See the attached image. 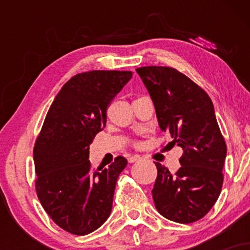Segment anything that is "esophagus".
I'll return each instance as SVG.
<instances>
[{"label":"esophagus","instance_id":"obj_1","mask_svg":"<svg viewBox=\"0 0 250 250\" xmlns=\"http://www.w3.org/2000/svg\"><path fill=\"white\" fill-rule=\"evenodd\" d=\"M139 160H141V156H140V155H131V156L128 157V161L130 163L139 161Z\"/></svg>","mask_w":250,"mask_h":250}]
</instances>
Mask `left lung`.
<instances>
[{
  "mask_svg": "<svg viewBox=\"0 0 250 250\" xmlns=\"http://www.w3.org/2000/svg\"><path fill=\"white\" fill-rule=\"evenodd\" d=\"M153 100L159 125L182 147L175 174L155 162L153 199L157 211L179 223L202 219L222 189L227 146L208 94L185 74L170 67L136 69Z\"/></svg>",
  "mask_w": 250,
  "mask_h": 250,
  "instance_id": "8db88e82",
  "label": "left lung"
}]
</instances>
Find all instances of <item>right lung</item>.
Returning <instances> with one entry per match:
<instances>
[{"mask_svg": "<svg viewBox=\"0 0 250 250\" xmlns=\"http://www.w3.org/2000/svg\"><path fill=\"white\" fill-rule=\"evenodd\" d=\"M133 76L131 71L77 74L51 103L34 146L36 194L60 228L87 235L110 215L119 175L127 160L91 169L89 145L105 127L107 108Z\"/></svg>", "mask_w": 250, "mask_h": 250, "instance_id": "add662e5", "label": "right lung"}]
</instances>
